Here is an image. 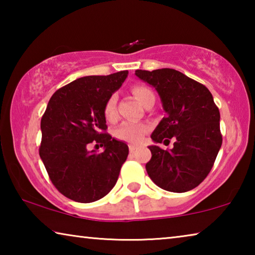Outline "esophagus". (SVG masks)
I'll use <instances>...</instances> for the list:
<instances>
[{
	"mask_svg": "<svg viewBox=\"0 0 255 255\" xmlns=\"http://www.w3.org/2000/svg\"><path fill=\"white\" fill-rule=\"evenodd\" d=\"M136 149H137L136 146H133V145H129V152H130V153H133V152H135Z\"/></svg>",
	"mask_w": 255,
	"mask_h": 255,
	"instance_id": "1",
	"label": "esophagus"
}]
</instances>
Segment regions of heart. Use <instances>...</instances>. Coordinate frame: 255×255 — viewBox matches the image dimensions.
Wrapping results in <instances>:
<instances>
[{
    "label": "heart",
    "mask_w": 255,
    "mask_h": 255,
    "mask_svg": "<svg viewBox=\"0 0 255 255\" xmlns=\"http://www.w3.org/2000/svg\"><path fill=\"white\" fill-rule=\"evenodd\" d=\"M132 93L135 94L141 105L148 100L149 98L154 97V93L152 90L145 85H135L132 88ZM117 96L112 94V96L108 99L105 106V116L108 120H114L117 116ZM149 131V126L145 124L140 123H130L126 122L120 125V126L115 130V136L118 138L119 140L127 141V143L138 145L143 143L146 133Z\"/></svg>",
    "instance_id": "obj_1"
}]
</instances>
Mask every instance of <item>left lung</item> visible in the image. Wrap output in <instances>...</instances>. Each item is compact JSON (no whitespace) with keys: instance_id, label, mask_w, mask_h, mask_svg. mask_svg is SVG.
<instances>
[{"instance_id":"1","label":"left lung","mask_w":255,"mask_h":255,"mask_svg":"<svg viewBox=\"0 0 255 255\" xmlns=\"http://www.w3.org/2000/svg\"><path fill=\"white\" fill-rule=\"evenodd\" d=\"M136 76L156 90L164 117L152 133L155 143L174 139L173 148L149 146L146 171L166 191L187 192L198 187L213 167L222 146L221 115L204 84L172 68L137 70Z\"/></svg>"}]
</instances>
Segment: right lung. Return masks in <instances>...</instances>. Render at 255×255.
<instances>
[{
    "label": "right lung",
    "mask_w": 255,
    "mask_h": 255,
    "mask_svg": "<svg viewBox=\"0 0 255 255\" xmlns=\"http://www.w3.org/2000/svg\"><path fill=\"white\" fill-rule=\"evenodd\" d=\"M127 75L128 71H120L81 77L58 89L47 105L39 155L51 182L68 199L97 201L117 182L129 149L106 132L105 106ZM91 142L105 150L89 151Z\"/></svg>",
    "instance_id": "add662e5"
}]
</instances>
